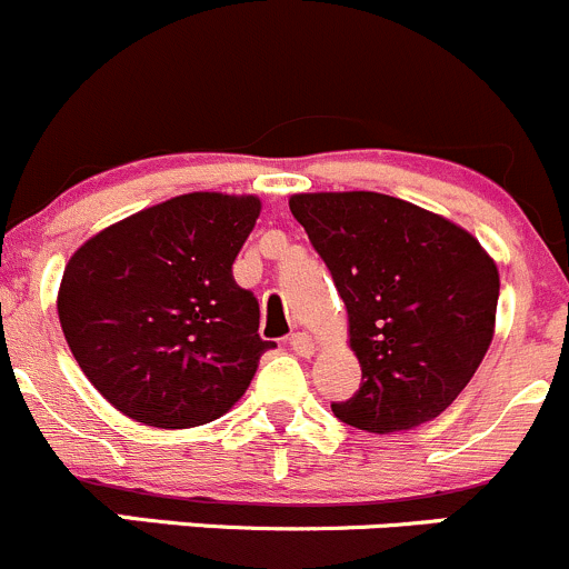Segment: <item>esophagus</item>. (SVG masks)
<instances>
[{"mask_svg": "<svg viewBox=\"0 0 569 569\" xmlns=\"http://www.w3.org/2000/svg\"><path fill=\"white\" fill-rule=\"evenodd\" d=\"M289 347L295 349L300 358H311L313 349H317V343H313V338L308 336V332H295V336L289 338Z\"/></svg>", "mask_w": 569, "mask_h": 569, "instance_id": "obj_1", "label": "esophagus"}]
</instances>
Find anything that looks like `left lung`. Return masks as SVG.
<instances>
[{
	"mask_svg": "<svg viewBox=\"0 0 569 569\" xmlns=\"http://www.w3.org/2000/svg\"><path fill=\"white\" fill-rule=\"evenodd\" d=\"M289 209L330 269L363 371L332 412L377 435L438 418L492 341L496 261L465 228L391 194H291Z\"/></svg>",
	"mask_w": 569,
	"mask_h": 569,
	"instance_id": "8db88e82",
	"label": "left lung"
}]
</instances>
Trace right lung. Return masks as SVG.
<instances>
[{"label": "right lung", "mask_w": 569, "mask_h": 569, "mask_svg": "<svg viewBox=\"0 0 569 569\" xmlns=\"http://www.w3.org/2000/svg\"><path fill=\"white\" fill-rule=\"evenodd\" d=\"M252 194L189 192L114 222L62 272L57 313L79 369L112 407L159 429L209 423L248 391L272 341L233 261Z\"/></svg>", "instance_id": "add662e5"}]
</instances>
